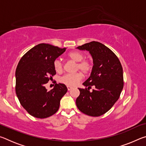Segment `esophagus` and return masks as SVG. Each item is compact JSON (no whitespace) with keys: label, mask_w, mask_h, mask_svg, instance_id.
Returning <instances> with one entry per match:
<instances>
[{"label":"esophagus","mask_w":146,"mask_h":146,"mask_svg":"<svg viewBox=\"0 0 146 146\" xmlns=\"http://www.w3.org/2000/svg\"><path fill=\"white\" fill-rule=\"evenodd\" d=\"M67 88H68V91H70V90H71V89L73 88V87H71V86H67Z\"/></svg>","instance_id":"esophagus-1"}]
</instances>
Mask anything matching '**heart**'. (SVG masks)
Wrapping results in <instances>:
<instances>
[{"label":"heart","instance_id":"b5f03b06","mask_svg":"<svg viewBox=\"0 0 146 146\" xmlns=\"http://www.w3.org/2000/svg\"><path fill=\"white\" fill-rule=\"evenodd\" d=\"M68 57L74 62H77L76 70H80L83 73L88 74L92 68V64L88 60H83L84 55L80 51H74L68 54ZM53 67L56 72L61 73L63 70V66L60 59H56L53 62ZM82 75L80 72L75 73H68L61 76L60 82L69 86H74L82 80Z\"/></svg>","mask_w":146,"mask_h":146}]
</instances>
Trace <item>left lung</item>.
<instances>
[{
	"label": "left lung",
	"mask_w": 146,
	"mask_h": 146,
	"mask_svg": "<svg viewBox=\"0 0 146 146\" xmlns=\"http://www.w3.org/2000/svg\"><path fill=\"white\" fill-rule=\"evenodd\" d=\"M76 49L89 51L93 66L91 75L82 84L88 87L78 88L80 95L76 104L81 112L91 117L106 113L117 102L123 87V70L119 59L103 44L93 41ZM91 86L96 88L92 92Z\"/></svg>",
	"instance_id": "left-lung-1"
}]
</instances>
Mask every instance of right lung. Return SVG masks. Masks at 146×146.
I'll list each match as a JSON object with an SVG mask.
<instances>
[{"label": "right lung", "mask_w": 146, "mask_h": 146, "mask_svg": "<svg viewBox=\"0 0 146 146\" xmlns=\"http://www.w3.org/2000/svg\"><path fill=\"white\" fill-rule=\"evenodd\" d=\"M48 44H39L20 60L15 71L16 94L22 106L34 117L45 118L58 110L61 98L67 92L64 84H56L48 91L45 84L55 75L53 62L65 52Z\"/></svg>", "instance_id": "1"}]
</instances>
